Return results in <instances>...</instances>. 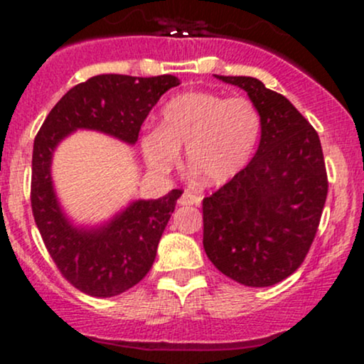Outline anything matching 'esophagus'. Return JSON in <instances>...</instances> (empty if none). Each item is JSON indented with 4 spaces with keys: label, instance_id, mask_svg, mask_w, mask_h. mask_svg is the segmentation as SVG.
Here are the masks:
<instances>
[{
    "label": "esophagus",
    "instance_id": "1",
    "mask_svg": "<svg viewBox=\"0 0 364 364\" xmlns=\"http://www.w3.org/2000/svg\"><path fill=\"white\" fill-rule=\"evenodd\" d=\"M200 202H202V196L191 193V191H185V193L181 195V198L178 200L179 205H198Z\"/></svg>",
    "mask_w": 364,
    "mask_h": 364
}]
</instances>
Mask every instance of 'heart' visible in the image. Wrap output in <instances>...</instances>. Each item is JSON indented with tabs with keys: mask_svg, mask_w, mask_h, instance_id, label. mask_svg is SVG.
I'll list each match as a JSON object with an SVG mask.
<instances>
[{
	"mask_svg": "<svg viewBox=\"0 0 364 364\" xmlns=\"http://www.w3.org/2000/svg\"><path fill=\"white\" fill-rule=\"evenodd\" d=\"M262 129L258 107L246 97L185 92L164 104L161 127L141 135L150 168L168 171L186 147L188 166L212 185H223L248 164Z\"/></svg>",
	"mask_w": 364,
	"mask_h": 364,
	"instance_id": "1",
	"label": "heart"
}]
</instances>
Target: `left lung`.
I'll list each match as a JSON object with an SVG mask.
<instances>
[{
	"label": "left lung",
	"instance_id": "8db88e82",
	"mask_svg": "<svg viewBox=\"0 0 364 364\" xmlns=\"http://www.w3.org/2000/svg\"><path fill=\"white\" fill-rule=\"evenodd\" d=\"M215 77L248 92L262 140L250 164L203 198V248L232 281L274 286L299 269L318 231L328 191L318 133L257 78Z\"/></svg>",
	"mask_w": 364,
	"mask_h": 364
}]
</instances>
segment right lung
<instances>
[{
  "instance_id": "1",
  "label": "right lung",
  "mask_w": 364,
  "mask_h": 364,
  "mask_svg": "<svg viewBox=\"0 0 364 364\" xmlns=\"http://www.w3.org/2000/svg\"><path fill=\"white\" fill-rule=\"evenodd\" d=\"M179 85L174 75H97L70 89L37 132L32 154V214L53 262L78 291L95 298L121 294L147 275L181 190L139 200L97 231L70 225L53 191V150L77 128L99 129L135 144L141 123L161 95Z\"/></svg>"
}]
</instances>
